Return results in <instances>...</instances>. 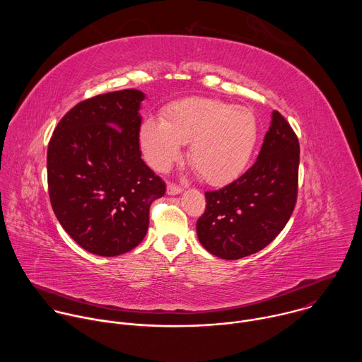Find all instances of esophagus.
I'll return each mask as SVG.
<instances>
[{
    "label": "esophagus",
    "mask_w": 362,
    "mask_h": 362,
    "mask_svg": "<svg viewBox=\"0 0 362 362\" xmlns=\"http://www.w3.org/2000/svg\"><path fill=\"white\" fill-rule=\"evenodd\" d=\"M166 192H168V194H170V196H176V194H179V193H182V189L179 187V186H176V185H173V183H168V187H166Z\"/></svg>",
    "instance_id": "34e87169"
}]
</instances>
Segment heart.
<instances>
[{
  "label": "heart",
  "mask_w": 362,
  "mask_h": 362,
  "mask_svg": "<svg viewBox=\"0 0 362 362\" xmlns=\"http://www.w3.org/2000/svg\"><path fill=\"white\" fill-rule=\"evenodd\" d=\"M259 127L245 107L206 97L179 100L165 110V120L147 116L139 127V143L146 162L166 172L183 156L190 143L189 160L202 179L223 186L246 169L256 147Z\"/></svg>",
  "instance_id": "obj_1"
}]
</instances>
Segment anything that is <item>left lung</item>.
I'll list each match as a JSON object with an SVG mask.
<instances>
[{
	"label": "left lung",
	"mask_w": 362,
	"mask_h": 362,
	"mask_svg": "<svg viewBox=\"0 0 362 362\" xmlns=\"http://www.w3.org/2000/svg\"><path fill=\"white\" fill-rule=\"evenodd\" d=\"M255 165L221 190L206 192L196 223L209 253L235 261L268 246L289 221L298 192L299 143L288 122L272 112Z\"/></svg>",
	"instance_id": "left-lung-1"
}]
</instances>
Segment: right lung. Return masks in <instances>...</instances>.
Segmentation results:
<instances>
[{
    "instance_id": "1",
    "label": "right lung",
    "mask_w": 362,
    "mask_h": 362,
    "mask_svg": "<svg viewBox=\"0 0 362 362\" xmlns=\"http://www.w3.org/2000/svg\"><path fill=\"white\" fill-rule=\"evenodd\" d=\"M144 98L129 88L84 100L60 120L48 143L53 211L71 239L98 256L134 249L147 233L151 202L166 192L141 159Z\"/></svg>"
}]
</instances>
